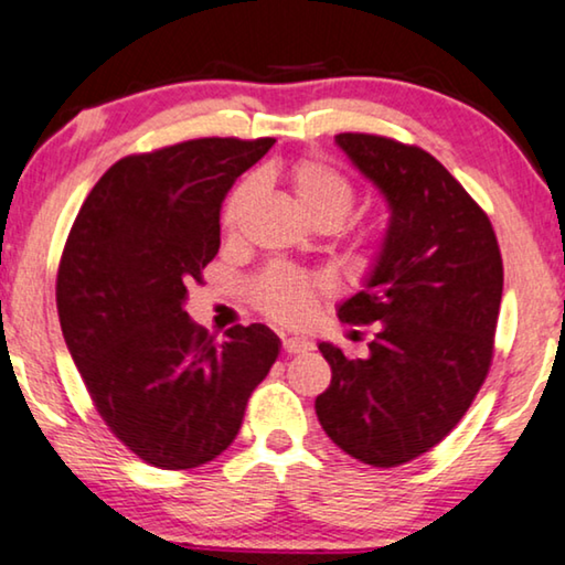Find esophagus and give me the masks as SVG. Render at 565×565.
<instances>
[{
	"instance_id": "1",
	"label": "esophagus",
	"mask_w": 565,
	"mask_h": 565,
	"mask_svg": "<svg viewBox=\"0 0 565 565\" xmlns=\"http://www.w3.org/2000/svg\"><path fill=\"white\" fill-rule=\"evenodd\" d=\"M309 350H311V342L305 340V337L284 334V352H289V355H301V352H309Z\"/></svg>"
}]
</instances>
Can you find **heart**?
<instances>
[{
	"instance_id": "obj_1",
	"label": "heart",
	"mask_w": 565,
	"mask_h": 565,
	"mask_svg": "<svg viewBox=\"0 0 565 565\" xmlns=\"http://www.w3.org/2000/svg\"><path fill=\"white\" fill-rule=\"evenodd\" d=\"M294 200L301 213H305L311 225H330L337 228L344 217L350 215L352 205H355V190L344 177L332 170L330 164L317 162V159H301L294 164L289 174ZM256 184L246 180L231 192L228 202L223 210L225 228H235L243 210L254 198ZM370 243L360 241V254H370ZM327 294V284L322 279H311V276L289 271V268H271L260 276L254 286L256 307L281 324H301L307 322L315 311L319 297Z\"/></svg>"
}]
</instances>
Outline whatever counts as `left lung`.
<instances>
[{
	"mask_svg": "<svg viewBox=\"0 0 565 565\" xmlns=\"http://www.w3.org/2000/svg\"><path fill=\"white\" fill-rule=\"evenodd\" d=\"M352 167L388 202V228L363 289L337 315L375 324L367 358L319 342L332 383L317 395L327 436L365 465L398 467L439 444L492 363L502 256L490 217L418 147L337 134Z\"/></svg>",
	"mask_w": 565,
	"mask_h": 565,
	"instance_id": "8db88e82",
	"label": "left lung"
}]
</instances>
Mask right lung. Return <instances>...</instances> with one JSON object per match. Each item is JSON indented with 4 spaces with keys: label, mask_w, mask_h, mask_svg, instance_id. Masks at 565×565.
I'll return each instance as SVG.
<instances>
[{
    "label": "right lung",
    "mask_w": 565,
    "mask_h": 565,
    "mask_svg": "<svg viewBox=\"0 0 565 565\" xmlns=\"http://www.w3.org/2000/svg\"><path fill=\"white\" fill-rule=\"evenodd\" d=\"M276 139H192L124 157L88 192L57 271V315L96 411L159 469L228 449L279 358L266 324L223 342L192 322L188 284L221 248V205Z\"/></svg>",
    "instance_id": "add662e5"
}]
</instances>
